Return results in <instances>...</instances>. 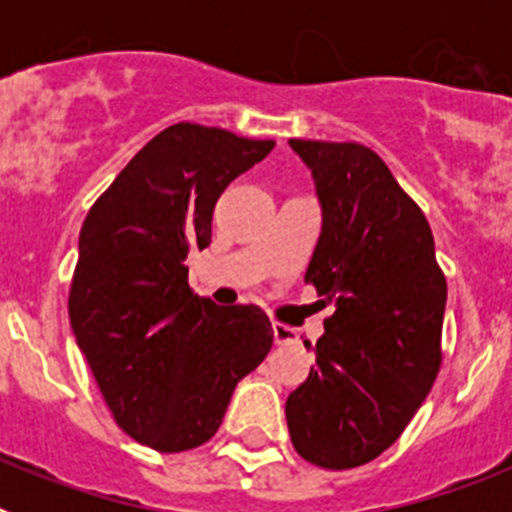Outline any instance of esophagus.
<instances>
[{
	"mask_svg": "<svg viewBox=\"0 0 512 512\" xmlns=\"http://www.w3.org/2000/svg\"><path fill=\"white\" fill-rule=\"evenodd\" d=\"M271 330H274V341L277 343H295V330L287 328V325L274 323L271 325Z\"/></svg>",
	"mask_w": 512,
	"mask_h": 512,
	"instance_id": "1",
	"label": "esophagus"
}]
</instances>
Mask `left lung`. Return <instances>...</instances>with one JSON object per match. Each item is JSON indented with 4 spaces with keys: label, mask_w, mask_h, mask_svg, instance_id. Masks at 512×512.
I'll return each instance as SVG.
<instances>
[{
    "label": "left lung",
    "mask_w": 512,
    "mask_h": 512,
    "mask_svg": "<svg viewBox=\"0 0 512 512\" xmlns=\"http://www.w3.org/2000/svg\"><path fill=\"white\" fill-rule=\"evenodd\" d=\"M323 230L305 282L333 307L305 382L287 397L297 454L354 469L400 438L441 369L446 277L431 225L372 148L292 138Z\"/></svg>",
    "instance_id": "1"
}]
</instances>
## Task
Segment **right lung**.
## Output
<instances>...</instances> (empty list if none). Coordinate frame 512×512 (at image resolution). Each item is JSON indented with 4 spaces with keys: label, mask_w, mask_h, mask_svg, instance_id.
<instances>
[{
    "label": "right lung",
    "mask_w": 512,
    "mask_h": 512,
    "mask_svg": "<svg viewBox=\"0 0 512 512\" xmlns=\"http://www.w3.org/2000/svg\"><path fill=\"white\" fill-rule=\"evenodd\" d=\"M274 140L176 122L140 148L89 210L69 318L122 431L176 454L215 436L235 384L274 343L256 305L217 307L189 287L187 253L207 248L212 210Z\"/></svg>",
    "instance_id": "1"
}]
</instances>
